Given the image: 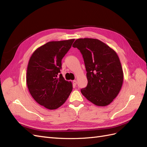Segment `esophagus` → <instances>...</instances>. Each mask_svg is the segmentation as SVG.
<instances>
[{
    "instance_id": "obj_1",
    "label": "esophagus",
    "mask_w": 147,
    "mask_h": 147,
    "mask_svg": "<svg viewBox=\"0 0 147 147\" xmlns=\"http://www.w3.org/2000/svg\"><path fill=\"white\" fill-rule=\"evenodd\" d=\"M73 84L74 85V86H76V84H77V80H73Z\"/></svg>"
}]
</instances>
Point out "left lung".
Returning <instances> with one entry per match:
<instances>
[{"mask_svg":"<svg viewBox=\"0 0 147 147\" xmlns=\"http://www.w3.org/2000/svg\"><path fill=\"white\" fill-rule=\"evenodd\" d=\"M82 54L87 71V86L81 93L98 106H106L119 93L123 72L116 52L94 38H79L73 45Z\"/></svg>","mask_w":147,"mask_h":147,"instance_id":"left-lung-1","label":"left lung"}]
</instances>
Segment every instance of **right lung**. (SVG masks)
Masks as SVG:
<instances>
[{
    "instance_id": "right-lung-1",
    "label": "right lung",
    "mask_w": 147,
    "mask_h": 147,
    "mask_svg": "<svg viewBox=\"0 0 147 147\" xmlns=\"http://www.w3.org/2000/svg\"><path fill=\"white\" fill-rule=\"evenodd\" d=\"M74 39L49 41L37 48L27 66L26 82L35 101L48 109L63 105L73 90L72 82L60 74L61 59Z\"/></svg>"
}]
</instances>
